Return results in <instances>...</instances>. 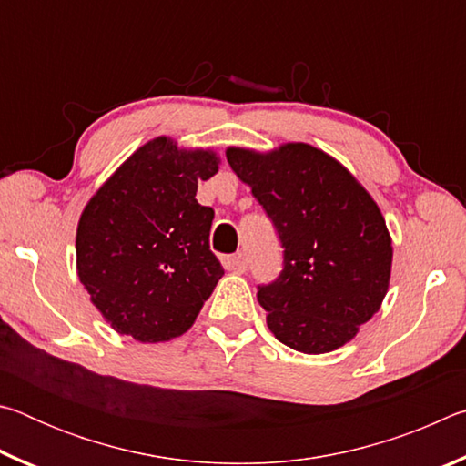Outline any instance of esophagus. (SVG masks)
Instances as JSON below:
<instances>
[{"instance_id": "obj_1", "label": "esophagus", "mask_w": 466, "mask_h": 466, "mask_svg": "<svg viewBox=\"0 0 466 466\" xmlns=\"http://www.w3.org/2000/svg\"><path fill=\"white\" fill-rule=\"evenodd\" d=\"M232 267H234V269L236 271H238V273H244V271H247V257H244L242 255V252H236V255L232 257Z\"/></svg>"}]
</instances>
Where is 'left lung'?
Returning <instances> with one entry per match:
<instances>
[{"label": "left lung", "instance_id": "left-lung-1", "mask_svg": "<svg viewBox=\"0 0 466 466\" xmlns=\"http://www.w3.org/2000/svg\"><path fill=\"white\" fill-rule=\"evenodd\" d=\"M226 157L286 248L281 275L257 294L267 327L310 356L350 343L390 283L392 238L378 203L341 162L302 141L269 152L230 146Z\"/></svg>", "mask_w": 466, "mask_h": 466}]
</instances>
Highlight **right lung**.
Masks as SVG:
<instances>
[{
	"instance_id": "1",
	"label": "right lung",
	"mask_w": 466,
	"mask_h": 466,
	"mask_svg": "<svg viewBox=\"0 0 466 466\" xmlns=\"http://www.w3.org/2000/svg\"><path fill=\"white\" fill-rule=\"evenodd\" d=\"M211 147L160 136L137 147L77 222V278L116 333L164 343L193 327L224 269L209 250L214 209L197 185L219 170Z\"/></svg>"
}]
</instances>
